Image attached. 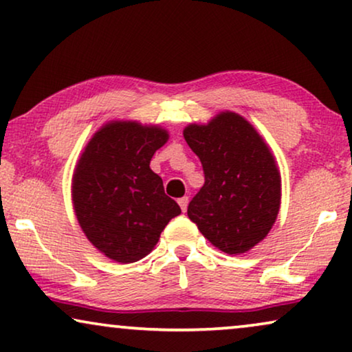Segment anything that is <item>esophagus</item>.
I'll list each match as a JSON object with an SVG mask.
<instances>
[{
  "mask_svg": "<svg viewBox=\"0 0 352 352\" xmlns=\"http://www.w3.org/2000/svg\"><path fill=\"white\" fill-rule=\"evenodd\" d=\"M177 204H179L182 211H186L187 210V205H189V199H187V197H181V199L177 200Z\"/></svg>",
  "mask_w": 352,
  "mask_h": 352,
  "instance_id": "obj_1",
  "label": "esophagus"
}]
</instances>
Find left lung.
I'll return each mask as SVG.
<instances>
[{
    "label": "left lung",
    "mask_w": 352,
    "mask_h": 352,
    "mask_svg": "<svg viewBox=\"0 0 352 352\" xmlns=\"http://www.w3.org/2000/svg\"><path fill=\"white\" fill-rule=\"evenodd\" d=\"M182 134L205 173L187 216L221 252H250L267 237L280 210L282 177L271 147L247 118L230 110L208 123L187 124Z\"/></svg>",
    "instance_id": "left-lung-1"
}]
</instances>
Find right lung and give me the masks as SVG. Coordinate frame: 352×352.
Returning a JSON list of instances; mask_svg holds the SVG:
<instances>
[{
	"label": "right lung",
	"instance_id": "add662e5",
	"mask_svg": "<svg viewBox=\"0 0 352 352\" xmlns=\"http://www.w3.org/2000/svg\"><path fill=\"white\" fill-rule=\"evenodd\" d=\"M170 139L160 124L109 120L81 151L72 176V204L96 250L126 264L147 256L162 230L181 213L163 190L151 160Z\"/></svg>",
	"mask_w": 352,
	"mask_h": 352
}]
</instances>
